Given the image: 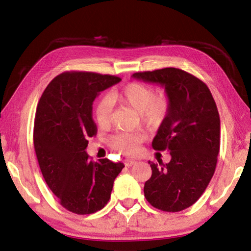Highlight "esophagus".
<instances>
[{
	"label": "esophagus",
	"mask_w": 251,
	"mask_h": 251,
	"mask_svg": "<svg viewBox=\"0 0 251 251\" xmlns=\"http://www.w3.org/2000/svg\"><path fill=\"white\" fill-rule=\"evenodd\" d=\"M136 163H137V161L134 160V159H126V160H125V165H126L127 167L133 166V165H135Z\"/></svg>",
	"instance_id": "esophagus-1"
}]
</instances>
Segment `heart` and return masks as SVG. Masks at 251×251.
<instances>
[{
	"instance_id": "b5f03b06",
	"label": "heart",
	"mask_w": 251,
	"mask_h": 251,
	"mask_svg": "<svg viewBox=\"0 0 251 251\" xmlns=\"http://www.w3.org/2000/svg\"><path fill=\"white\" fill-rule=\"evenodd\" d=\"M126 105L139 113L141 121L148 128H157L166 118L169 110V99L164 92L155 93L151 85L133 82L120 90H114L97 101L94 107V120L100 128H107L112 122V106ZM142 137L133 133H117L109 138L113 150L125 155H135Z\"/></svg>"
}]
</instances>
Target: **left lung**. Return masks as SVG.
<instances>
[{
  "label": "left lung",
  "instance_id": "left-lung-1",
  "mask_svg": "<svg viewBox=\"0 0 251 251\" xmlns=\"http://www.w3.org/2000/svg\"><path fill=\"white\" fill-rule=\"evenodd\" d=\"M133 77L160 84L169 99L168 114L151 145L168 151L172 159L166 165L148 161L151 177L144 186L145 198L163 211L184 210L198 201L215 173L220 146L217 106L207 85L182 70L138 72Z\"/></svg>",
  "mask_w": 251,
  "mask_h": 251
}]
</instances>
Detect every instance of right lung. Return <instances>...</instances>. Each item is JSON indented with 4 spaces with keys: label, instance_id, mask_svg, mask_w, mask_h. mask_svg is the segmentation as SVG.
I'll list each match as a JSON object with an SVG mask.
<instances>
[{
    "label": "right lung",
    "instance_id": "1",
    "mask_svg": "<svg viewBox=\"0 0 251 251\" xmlns=\"http://www.w3.org/2000/svg\"><path fill=\"white\" fill-rule=\"evenodd\" d=\"M113 75L65 72L42 94L34 122V148L42 175L65 209L90 215L104 208L124 168L109 159L90 160L88 137L97 133L92 116L100 92L121 82Z\"/></svg>",
    "mask_w": 251,
    "mask_h": 251
}]
</instances>
